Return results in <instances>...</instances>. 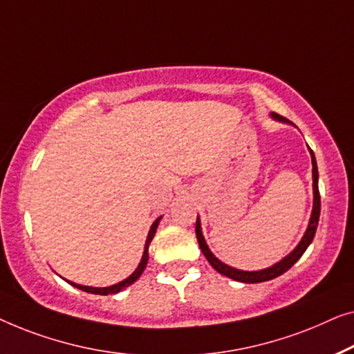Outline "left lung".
Listing matches in <instances>:
<instances>
[{"label":"left lung","instance_id":"obj_1","mask_svg":"<svg viewBox=\"0 0 354 354\" xmlns=\"http://www.w3.org/2000/svg\"><path fill=\"white\" fill-rule=\"evenodd\" d=\"M271 118H274V120H277V122L290 123V125H293L290 120H287V118L277 115V113H274V112L271 113ZM308 149H310V147H308ZM310 156H311V163H313V210H311L310 223H308L306 231H305V234H303L301 241L298 242V245L293 248V250L288 253L287 257H283L281 261H277L276 265H272L270 268H265V270H258V271H242V270H237V268H232V266L226 265V263H223L221 260H218V258L213 255L212 250L207 245L205 237H203V234H202L201 218L197 216L196 236H197L198 245H201V250H202L203 255H205L208 263H210V265L215 268V270L220 272V274L226 276L229 279H234V281H237V282H243V283L266 282V281H271V279L283 274V272L290 270V268L295 265L298 260H300L306 248L310 247L313 239H315L317 223H319V215H321V196H319V187H317V181H319V173H317V163H316L315 152H313L311 149H310Z\"/></svg>","mask_w":354,"mask_h":354}]
</instances>
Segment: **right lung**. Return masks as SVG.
<instances>
[{"label":"right lung","instance_id":"right-lung-1","mask_svg":"<svg viewBox=\"0 0 354 354\" xmlns=\"http://www.w3.org/2000/svg\"><path fill=\"white\" fill-rule=\"evenodd\" d=\"M160 220H162V216H158L157 220L152 223L151 229H149V234H147V239H146V245H144V252H142V258H141V261H139L138 268L133 271V274H129L127 279H123L122 282L113 283V286H111V287H89V286H80V283L67 281V279H66V281L71 283V286L80 288V290L88 292V293H96V295H111V293H118V292H122L123 288L129 287V286H131V283H134V282L138 281L139 276L142 274V271L146 270L147 260H149V245H151L152 239H153V236H156V231H157L158 223H160Z\"/></svg>","mask_w":354,"mask_h":354}]
</instances>
